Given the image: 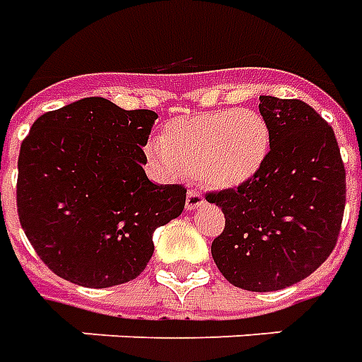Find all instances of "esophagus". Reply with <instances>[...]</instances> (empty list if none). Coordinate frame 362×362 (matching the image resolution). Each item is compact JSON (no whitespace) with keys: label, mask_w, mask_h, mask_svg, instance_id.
<instances>
[{"label":"esophagus","mask_w":362,"mask_h":362,"mask_svg":"<svg viewBox=\"0 0 362 362\" xmlns=\"http://www.w3.org/2000/svg\"><path fill=\"white\" fill-rule=\"evenodd\" d=\"M203 203H205V197L199 189H189L188 195H186V209L188 211H194V209L202 207Z\"/></svg>","instance_id":"obj_1"}]
</instances>
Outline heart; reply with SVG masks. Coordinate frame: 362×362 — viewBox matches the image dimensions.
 Masks as SVG:
<instances>
[{
	"label": "heart",
	"instance_id": "1",
	"mask_svg": "<svg viewBox=\"0 0 362 362\" xmlns=\"http://www.w3.org/2000/svg\"><path fill=\"white\" fill-rule=\"evenodd\" d=\"M272 149V128L253 109L176 117L149 141V165L167 178L194 173L215 188H238L259 176Z\"/></svg>",
	"mask_w": 362,
	"mask_h": 362
}]
</instances>
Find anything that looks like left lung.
I'll list each match as a JSON object with an SVG mask.
<instances>
[{
  "mask_svg": "<svg viewBox=\"0 0 362 362\" xmlns=\"http://www.w3.org/2000/svg\"><path fill=\"white\" fill-rule=\"evenodd\" d=\"M272 128L264 168L243 186L207 194L226 224L211 253L230 284L276 291L330 257L345 209V168L334 130L301 99L261 95Z\"/></svg>",
  "mask_w": 362,
  "mask_h": 362,
  "instance_id": "obj_1",
  "label": "left lung"
}]
</instances>
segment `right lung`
<instances>
[{
  "instance_id": "add662e5",
  "label": "right lung",
  "mask_w": 362,
  "mask_h": 362,
  "mask_svg": "<svg viewBox=\"0 0 362 362\" xmlns=\"http://www.w3.org/2000/svg\"><path fill=\"white\" fill-rule=\"evenodd\" d=\"M155 119L84 98L32 124L18 153V221L57 276L86 288L130 282L153 255L155 228L182 215L186 188L144 170Z\"/></svg>"
}]
</instances>
